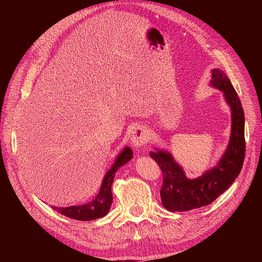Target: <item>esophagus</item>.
Segmentation results:
<instances>
[{
    "instance_id": "esophagus-1",
    "label": "esophagus",
    "mask_w": 262,
    "mask_h": 262,
    "mask_svg": "<svg viewBox=\"0 0 262 262\" xmlns=\"http://www.w3.org/2000/svg\"><path fill=\"white\" fill-rule=\"evenodd\" d=\"M148 140H149V134L145 126L138 125L134 128L131 136V141L134 146L136 147L143 146L145 143H147Z\"/></svg>"
}]
</instances>
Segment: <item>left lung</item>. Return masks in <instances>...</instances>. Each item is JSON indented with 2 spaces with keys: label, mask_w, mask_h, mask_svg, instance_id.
Returning a JSON list of instances; mask_svg holds the SVG:
<instances>
[{
  "label": "left lung",
  "mask_w": 262,
  "mask_h": 262,
  "mask_svg": "<svg viewBox=\"0 0 262 262\" xmlns=\"http://www.w3.org/2000/svg\"><path fill=\"white\" fill-rule=\"evenodd\" d=\"M211 84L224 93L232 110V133L224 155L215 167L195 179H188L180 166L164 150L149 155L163 172L161 199L166 210L185 212L212 203L238 177L245 158V115L241 99L222 70L212 71Z\"/></svg>",
  "instance_id": "1"
}]
</instances>
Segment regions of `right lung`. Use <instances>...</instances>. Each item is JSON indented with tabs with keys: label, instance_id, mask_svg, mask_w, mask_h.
Segmentation results:
<instances>
[{
	"label": "right lung",
	"instance_id": "obj_1",
	"mask_svg": "<svg viewBox=\"0 0 262 262\" xmlns=\"http://www.w3.org/2000/svg\"><path fill=\"white\" fill-rule=\"evenodd\" d=\"M132 156H133V152L131 150V148L124 147L121 154L117 157L113 167L107 171L104 180H102L99 193L92 202L84 205H78V207H76V205L75 207H69V208L52 207V209L62 214V215H66L70 219H74L78 221H92V220H96V219L105 216L109 212L110 207H112V203H113L112 185L114 181L115 173L122 165L128 163L132 158Z\"/></svg>",
	"mask_w": 262,
	"mask_h": 262
}]
</instances>
